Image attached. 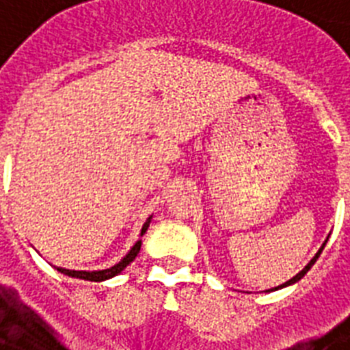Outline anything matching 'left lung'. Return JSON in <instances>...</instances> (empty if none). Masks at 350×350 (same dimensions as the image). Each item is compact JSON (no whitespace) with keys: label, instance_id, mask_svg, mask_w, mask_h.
I'll list each match as a JSON object with an SVG mask.
<instances>
[{"label":"left lung","instance_id":"left-lung-1","mask_svg":"<svg viewBox=\"0 0 350 350\" xmlns=\"http://www.w3.org/2000/svg\"><path fill=\"white\" fill-rule=\"evenodd\" d=\"M327 239H329V238H327ZM327 239H325V241H323V245H321V247H320V250H318V252H316V254H314V258H312V260H310L309 263H307V265H305L304 269H301V271L298 272V274H296V276H294V278H291V280H288V282L282 283V285H278V287H274V288H269V291H265V293H272V291H278V288L288 287V285H294V283H296V282H299V280H301V278H304L305 274H307V272L310 271V267L314 265V263H316V260H318V258H320L321 250H323V247H325V243H327Z\"/></svg>","mask_w":350,"mask_h":350}]
</instances>
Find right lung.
<instances>
[{"instance_id":"add662e5","label":"right lung","mask_w":350,"mask_h":350,"mask_svg":"<svg viewBox=\"0 0 350 350\" xmlns=\"http://www.w3.org/2000/svg\"><path fill=\"white\" fill-rule=\"evenodd\" d=\"M150 221H152V216H148L147 221L143 224L142 234H139V236H143V234L147 232ZM139 249H142V239H137L136 243L132 245V249L129 250L123 258H121V261H118L116 265L109 267V269H103V271H70V269H63V267H56V265H54V269H56L57 272L65 274V276L78 278V280H85V282H105V280H111V278L118 276L123 269H126L129 263H132V261L136 260Z\"/></svg>"}]
</instances>
